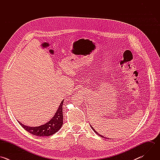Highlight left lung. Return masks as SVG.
<instances>
[{
	"mask_svg": "<svg viewBox=\"0 0 160 160\" xmlns=\"http://www.w3.org/2000/svg\"><path fill=\"white\" fill-rule=\"evenodd\" d=\"M90 127H91V128H92V130H94V132H95V133H97V134H98V135H99V136H100V137H101V138H106V139H108V138H104V136H103V135H101V134H99V133H98V132H97V131H96V130H95V129H94V128H93V127H92V126H91V125H90Z\"/></svg>",
	"mask_w": 160,
	"mask_h": 160,
	"instance_id": "1",
	"label": "left lung"
}]
</instances>
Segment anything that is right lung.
Listing matches in <instances>:
<instances>
[{
  "label": "right lung",
  "mask_w": 160,
  "mask_h": 160,
  "mask_svg": "<svg viewBox=\"0 0 160 160\" xmlns=\"http://www.w3.org/2000/svg\"><path fill=\"white\" fill-rule=\"evenodd\" d=\"M62 100L56 111L54 117L46 123L38 127H28L21 123L18 121V123L25 130L30 133L40 137L50 136L57 132L62 127L63 123L62 116Z\"/></svg>",
  "instance_id": "add662e5"
}]
</instances>
